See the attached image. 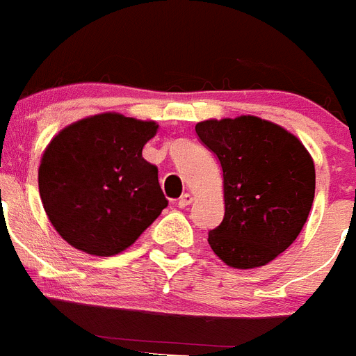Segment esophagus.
Returning <instances> with one entry per match:
<instances>
[{"mask_svg":"<svg viewBox=\"0 0 356 356\" xmlns=\"http://www.w3.org/2000/svg\"><path fill=\"white\" fill-rule=\"evenodd\" d=\"M191 203H193V196H191V194H184V196L178 200V207H180V209H185V207H188Z\"/></svg>","mask_w":356,"mask_h":356,"instance_id":"34e87169","label":"esophagus"}]
</instances>
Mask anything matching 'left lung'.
Instances as JSON below:
<instances>
[{"label":"left lung","instance_id":"left-lung-1","mask_svg":"<svg viewBox=\"0 0 356 356\" xmlns=\"http://www.w3.org/2000/svg\"><path fill=\"white\" fill-rule=\"evenodd\" d=\"M222 169L225 217L209 232L213 253L229 267L253 269L284 253L307 222L316 169L298 137L254 115L196 124Z\"/></svg>","mask_w":356,"mask_h":356}]
</instances>
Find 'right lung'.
<instances>
[{
    "label": "right lung",
    "instance_id": "1",
    "mask_svg": "<svg viewBox=\"0 0 356 356\" xmlns=\"http://www.w3.org/2000/svg\"><path fill=\"white\" fill-rule=\"evenodd\" d=\"M159 124L115 112L72 122L40 159L39 193L49 221L72 248L110 257L130 248L168 200L143 147Z\"/></svg>",
    "mask_w": 356,
    "mask_h": 356
}]
</instances>
